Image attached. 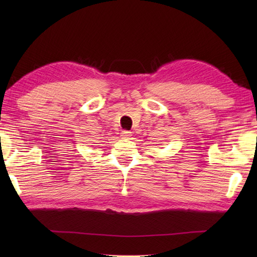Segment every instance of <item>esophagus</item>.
<instances>
[{
    "instance_id": "esophagus-1",
    "label": "esophagus",
    "mask_w": 257,
    "mask_h": 257,
    "mask_svg": "<svg viewBox=\"0 0 257 257\" xmlns=\"http://www.w3.org/2000/svg\"><path fill=\"white\" fill-rule=\"evenodd\" d=\"M121 137H122L123 139H129L130 137H132V133L127 132V130H123V132L121 133Z\"/></svg>"
}]
</instances>
